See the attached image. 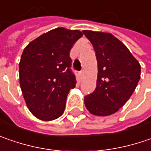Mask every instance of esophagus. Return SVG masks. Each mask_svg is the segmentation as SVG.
<instances>
[{"label":"esophagus","mask_w":151,"mask_h":151,"mask_svg":"<svg viewBox=\"0 0 151 151\" xmlns=\"http://www.w3.org/2000/svg\"><path fill=\"white\" fill-rule=\"evenodd\" d=\"M79 78H80V80L82 79V77H83V71H81V72H79Z\"/></svg>","instance_id":"obj_1"}]
</instances>
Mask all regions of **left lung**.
Here are the masks:
<instances>
[{
    "label": "left lung",
    "instance_id": "obj_1",
    "mask_svg": "<svg viewBox=\"0 0 151 151\" xmlns=\"http://www.w3.org/2000/svg\"><path fill=\"white\" fill-rule=\"evenodd\" d=\"M83 33L93 45L98 63L96 88L84 97L85 106L95 116L114 114L134 93L140 78V64L111 34L91 30Z\"/></svg>",
    "mask_w": 151,
    "mask_h": 151
}]
</instances>
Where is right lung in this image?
Instances as JSON below:
<instances>
[{
	"mask_svg": "<svg viewBox=\"0 0 151 151\" xmlns=\"http://www.w3.org/2000/svg\"><path fill=\"white\" fill-rule=\"evenodd\" d=\"M83 36L79 30L56 28L24 48L19 63V82L30 112L43 121L61 116L69 90L76 85L69 53Z\"/></svg>",
	"mask_w": 151,
	"mask_h": 151,
	"instance_id": "add662e5",
	"label": "right lung"
}]
</instances>
